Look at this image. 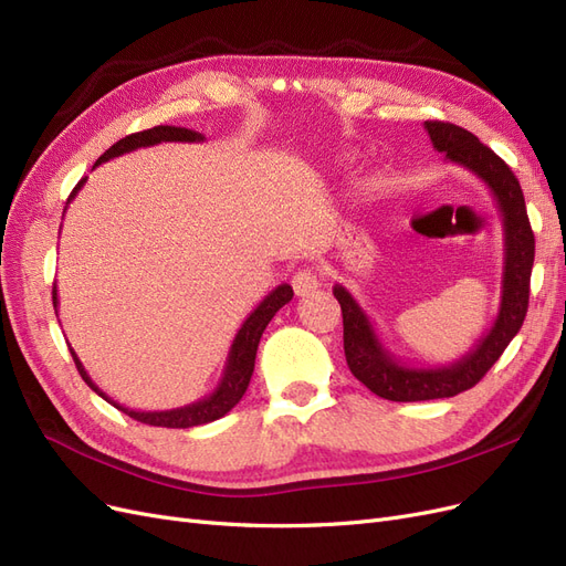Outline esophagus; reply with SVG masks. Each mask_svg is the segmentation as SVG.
<instances>
[{
  "label": "esophagus",
  "mask_w": 566,
  "mask_h": 566,
  "mask_svg": "<svg viewBox=\"0 0 566 566\" xmlns=\"http://www.w3.org/2000/svg\"><path fill=\"white\" fill-rule=\"evenodd\" d=\"M318 287H321V279H318V273L314 269H300L293 276V290H295V295H300V297L316 293Z\"/></svg>",
  "instance_id": "esophagus-1"
}]
</instances>
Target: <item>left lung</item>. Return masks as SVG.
<instances>
[{
    "instance_id": "8db88e82",
    "label": "left lung",
    "mask_w": 566,
    "mask_h": 566,
    "mask_svg": "<svg viewBox=\"0 0 566 566\" xmlns=\"http://www.w3.org/2000/svg\"><path fill=\"white\" fill-rule=\"evenodd\" d=\"M432 146L449 163L470 169L482 179L499 205L503 217V290L501 310L491 331L476 342L474 349L449 366L416 368L394 356L373 328V321L358 306L345 285H335L333 295L342 306L345 325V356L356 380L373 394L389 401H430L447 399L474 387L489 368L499 361L505 347L522 328L528 306V281L534 266V231H531L524 193L512 169L468 129L439 119H427Z\"/></svg>"
}]
</instances>
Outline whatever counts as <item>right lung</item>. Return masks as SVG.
I'll return each instance as SVG.
<instances>
[{"instance_id":"1","label":"right lung","mask_w":566,"mask_h":566,"mask_svg":"<svg viewBox=\"0 0 566 566\" xmlns=\"http://www.w3.org/2000/svg\"><path fill=\"white\" fill-rule=\"evenodd\" d=\"M163 142H205V136L200 132H193V129H186V127H172V125H160V127H153V129H144V132H136V134H129L125 136V139H119L117 144H113L104 156H101L96 160V165L101 163H108L117 156H125V153L129 150H136V148H146V146H156V144H163ZM94 165V167H96ZM82 179L75 188L71 198H67V202H71L80 188L84 186ZM290 300H293V287H290L287 283H281L276 290H271V293L260 302V306L243 321L241 331L235 333L233 337V345L229 349V358H227V368H224V375H221V380L217 385V389L210 394V397H205L200 401H193L188 406H181V408H169V410H132V408H125L115 403L106 391H101L94 380L87 375V370H84L82 361L77 358V354L71 349L73 354V361L82 375V380L87 382L101 399H106L108 403H113L117 410H123V413H127L129 418L139 420V422H146V424H153V427H181V430H186V427H198V424H205V422H212V420H219L221 416H227L229 410L243 399V394L250 385V378H252V370H254V356H256V347H260V339H262V333L269 325V321L276 316V312L281 310L283 304H287ZM54 310L59 312V297H56V287H54ZM59 316V314H56Z\"/></svg>"}]
</instances>
